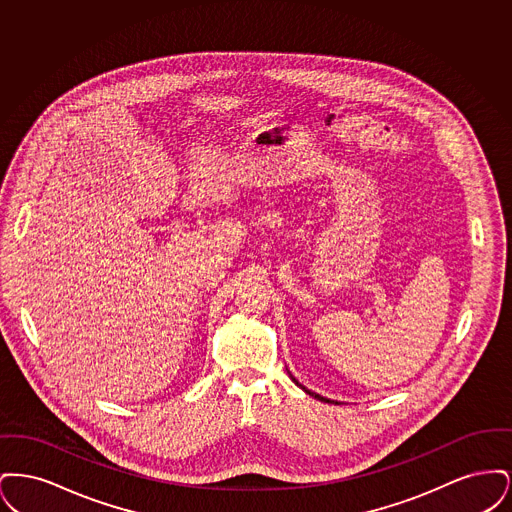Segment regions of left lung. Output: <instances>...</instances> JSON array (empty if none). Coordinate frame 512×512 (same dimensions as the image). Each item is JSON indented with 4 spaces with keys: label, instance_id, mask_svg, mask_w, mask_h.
Masks as SVG:
<instances>
[{
    "label": "left lung",
    "instance_id": "left-lung-1",
    "mask_svg": "<svg viewBox=\"0 0 512 512\" xmlns=\"http://www.w3.org/2000/svg\"><path fill=\"white\" fill-rule=\"evenodd\" d=\"M290 378H292L293 384H295V386H299L301 390L305 391V393H309L311 397H315V399H318V401H322V403H338V401H332V399H328V397H322V395H318V393H315V391L307 390L303 384H299V382L293 378L292 374H290Z\"/></svg>",
    "mask_w": 512,
    "mask_h": 512
}]
</instances>
